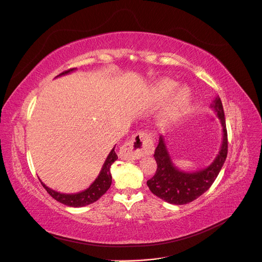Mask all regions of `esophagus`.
Segmentation results:
<instances>
[{
	"label": "esophagus",
	"instance_id": "1",
	"mask_svg": "<svg viewBox=\"0 0 262 262\" xmlns=\"http://www.w3.org/2000/svg\"><path fill=\"white\" fill-rule=\"evenodd\" d=\"M154 150V141L147 133L139 132L125 142L120 147L119 157L124 161L138 160L143 155L152 154Z\"/></svg>",
	"mask_w": 262,
	"mask_h": 262
}]
</instances>
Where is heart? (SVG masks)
Listing matches in <instances>:
<instances>
[{"label":"heart","instance_id":"obj_1","mask_svg":"<svg viewBox=\"0 0 262 262\" xmlns=\"http://www.w3.org/2000/svg\"><path fill=\"white\" fill-rule=\"evenodd\" d=\"M177 83L167 77H163L156 81L149 89L147 95V102L149 106H158L166 101L163 112L160 117V123L163 126L179 121L182 117L189 112L192 102V94L187 86H179L176 88ZM176 91H174L173 90ZM174 92H172V91Z\"/></svg>","mask_w":262,"mask_h":262}]
</instances>
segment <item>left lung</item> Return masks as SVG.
I'll list each match as a JSON object with an SVG mask.
<instances>
[{"label": "left lung", "instance_id": "8db88e82", "mask_svg": "<svg viewBox=\"0 0 262 262\" xmlns=\"http://www.w3.org/2000/svg\"><path fill=\"white\" fill-rule=\"evenodd\" d=\"M211 108L220 119L223 139L219 154L208 167L192 172L178 169L171 161L164 137L161 136L158 140L154 153L157 169L146 184L152 193L166 202L176 205L192 202L208 191L223 167L227 156V131L223 105L219 96L213 100Z\"/></svg>", "mask_w": 262, "mask_h": 262}]
</instances>
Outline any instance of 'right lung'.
Segmentation results:
<instances>
[{
  "mask_svg": "<svg viewBox=\"0 0 262 262\" xmlns=\"http://www.w3.org/2000/svg\"><path fill=\"white\" fill-rule=\"evenodd\" d=\"M76 69H70L68 71H64L61 74H59L57 77L62 76V75H67L71 72H73ZM117 154L115 152V146L114 148L110 150V153L108 154L106 161L102 165L101 170L99 172V175L97 176V178L94 180L93 184L83 191H80L77 193H61L55 191V190L50 189L49 187H47L43 182L40 180L41 185L43 186V188L47 190L54 200L59 201L60 203H63L64 205H68V207H72V208H81V207H85V205H89L91 203H94L95 201H97L99 198L105 194L107 190L112 186V173H110V167L114 162L117 161Z\"/></svg>",
  "mask_w": 262,
  "mask_h": 262,
  "instance_id": "right-lung-1",
  "label": "right lung"
}]
</instances>
